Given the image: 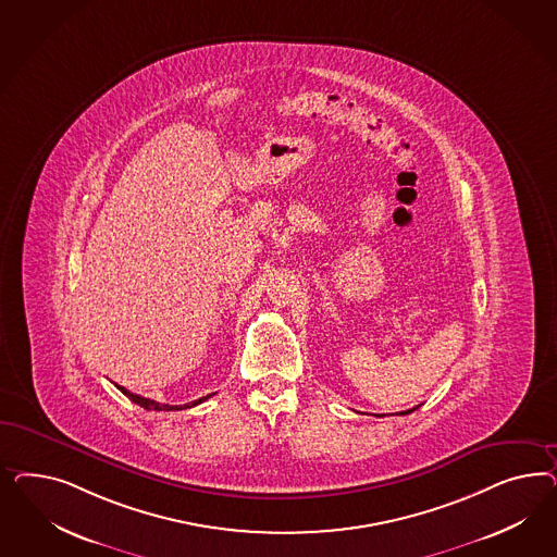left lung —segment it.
Instances as JSON below:
<instances>
[{
  "mask_svg": "<svg viewBox=\"0 0 557 557\" xmlns=\"http://www.w3.org/2000/svg\"><path fill=\"white\" fill-rule=\"evenodd\" d=\"M417 408H419V406H417ZM417 408H410V410H405V412H400V414H410V412H412V410H417Z\"/></svg>",
  "mask_w": 557,
  "mask_h": 557,
  "instance_id": "left-lung-1",
  "label": "left lung"
}]
</instances>
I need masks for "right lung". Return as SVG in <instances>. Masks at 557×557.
<instances>
[{
  "label": "right lung",
  "mask_w": 557,
  "mask_h": 557,
  "mask_svg": "<svg viewBox=\"0 0 557 557\" xmlns=\"http://www.w3.org/2000/svg\"><path fill=\"white\" fill-rule=\"evenodd\" d=\"M116 388L124 394V396H128L135 405L143 406V408H147V410H184V408H191V406L200 405V403H203V400H208L212 394H208V396H203V398H200V400H194V403H189V405H159V403H154V400H151V398H143V396H138V394H133V392H128L126 388H122V386H119L116 384Z\"/></svg>",
  "instance_id": "add662e5"
}]
</instances>
